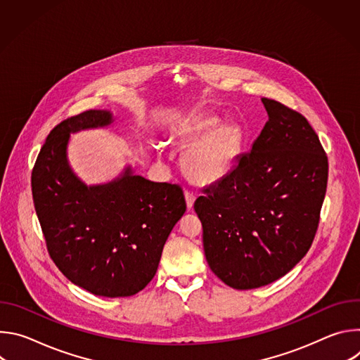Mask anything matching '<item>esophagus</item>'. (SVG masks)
<instances>
[{
  "label": "esophagus",
  "mask_w": 360,
  "mask_h": 360,
  "mask_svg": "<svg viewBox=\"0 0 360 360\" xmlns=\"http://www.w3.org/2000/svg\"><path fill=\"white\" fill-rule=\"evenodd\" d=\"M185 198H186L188 208H192V207H193V202H195V199H196L195 193H193L192 191H189V189H185Z\"/></svg>",
  "instance_id": "obj_1"
}]
</instances>
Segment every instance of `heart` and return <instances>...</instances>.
I'll return each instance as SVG.
<instances>
[{"label": "heart", "instance_id": "1", "mask_svg": "<svg viewBox=\"0 0 360 360\" xmlns=\"http://www.w3.org/2000/svg\"><path fill=\"white\" fill-rule=\"evenodd\" d=\"M176 136L196 138L185 153L189 174L205 182L222 178L232 168L240 148V134L231 125L218 127L214 117L200 118L175 132Z\"/></svg>", "mask_w": 360, "mask_h": 360}]
</instances>
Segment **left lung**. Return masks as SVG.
Masks as SVG:
<instances>
[{
    "mask_svg": "<svg viewBox=\"0 0 360 360\" xmlns=\"http://www.w3.org/2000/svg\"><path fill=\"white\" fill-rule=\"evenodd\" d=\"M262 102L269 120L252 149L193 203L210 268L240 290L282 278L307 253L328 185V157L311 124L275 99Z\"/></svg>",
    "mask_w": 360,
    "mask_h": 360,
    "instance_id": "1",
    "label": "left lung"
}]
</instances>
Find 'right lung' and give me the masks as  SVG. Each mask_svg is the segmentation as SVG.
I'll return each instance as SVG.
<instances>
[{
	"mask_svg": "<svg viewBox=\"0 0 360 360\" xmlns=\"http://www.w3.org/2000/svg\"><path fill=\"white\" fill-rule=\"evenodd\" d=\"M88 110L49 132L31 174L35 212L51 259L72 283L107 297L132 296L155 276L164 245L186 202L179 184H157L128 169L108 185L85 186L67 162L70 132L104 127Z\"/></svg>",
	"mask_w": 360,
	"mask_h": 360,
	"instance_id": "add662e5",
	"label": "right lung"
}]
</instances>
